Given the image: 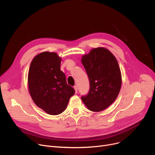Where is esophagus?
Returning a JSON list of instances; mask_svg holds the SVG:
<instances>
[{"instance_id": "1", "label": "esophagus", "mask_w": 155, "mask_h": 155, "mask_svg": "<svg viewBox=\"0 0 155 155\" xmlns=\"http://www.w3.org/2000/svg\"><path fill=\"white\" fill-rule=\"evenodd\" d=\"M74 89H75V93H77V91H78V86L77 85H75L74 86Z\"/></svg>"}]
</instances>
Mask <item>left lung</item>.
<instances>
[{
  "label": "left lung",
  "mask_w": 155,
  "mask_h": 155,
  "mask_svg": "<svg viewBox=\"0 0 155 155\" xmlns=\"http://www.w3.org/2000/svg\"><path fill=\"white\" fill-rule=\"evenodd\" d=\"M81 62L90 80V91L81 96L93 112L107 108L117 99L121 86V74L114 55L106 48H93L82 56Z\"/></svg>",
  "instance_id": "8db88e82"
}]
</instances>
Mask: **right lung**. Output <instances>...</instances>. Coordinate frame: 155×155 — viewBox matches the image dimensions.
<instances>
[{
    "label": "right lung",
    "instance_id": "obj_1",
    "mask_svg": "<svg viewBox=\"0 0 155 155\" xmlns=\"http://www.w3.org/2000/svg\"><path fill=\"white\" fill-rule=\"evenodd\" d=\"M61 62L56 53H41L32 59L28 73L29 91L33 101L51 115L63 112L75 92L61 71Z\"/></svg>",
    "mask_w": 155,
    "mask_h": 155
}]
</instances>
